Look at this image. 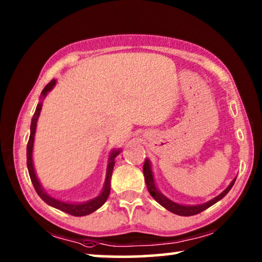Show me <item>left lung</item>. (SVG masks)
I'll list each match as a JSON object with an SVG mask.
<instances>
[{
    "label": "left lung",
    "mask_w": 262,
    "mask_h": 262,
    "mask_svg": "<svg viewBox=\"0 0 262 262\" xmlns=\"http://www.w3.org/2000/svg\"><path fill=\"white\" fill-rule=\"evenodd\" d=\"M143 175H144V180H146V184H147V189L149 191V193L151 194L152 198L155 199L157 203H160L162 206H164L165 209L169 210L170 212L178 214V215H193V214H198L203 212V211L206 210L207 207H210L211 205H213L214 203H217L218 201H221L223 197H225L228 191L231 190L232 186H233L235 178L231 182V184L227 186V188L223 191V192L219 194L213 199H211L210 202L205 203V204H201V205H193V206H185V205H180L177 203H173L168 199L167 197H164L159 190L156 189L155 183H154V177H152V172H151V168H150V163L149 161L146 160L143 164Z\"/></svg>",
    "instance_id": "8db88e82"
}]
</instances>
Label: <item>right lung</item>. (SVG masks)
<instances>
[{
    "label": "right lung",
    "mask_w": 262,
    "mask_h": 262,
    "mask_svg": "<svg viewBox=\"0 0 262 262\" xmlns=\"http://www.w3.org/2000/svg\"><path fill=\"white\" fill-rule=\"evenodd\" d=\"M55 84H56V80H51L47 86L44 87L43 92H41V98H44L49 91H51L53 89ZM40 111H41V102H39L38 105H37L35 114H34V116H32L31 126H30V138H29L28 146H27V165H28V170H29V175H30L31 182H32V184H34V188L36 190L37 194H38V196L41 199H43V201L47 203V204L56 207V209L63 211V212H66V213H69L71 215H76V217H81V215H87V214L94 212L95 210H98L99 207L103 205V203L107 201V198H108V196H110L111 177H112V172H113L114 159L116 156H118V154L120 151L115 150L111 155L108 165H107L105 186H103L102 192L99 194L97 198H94V199H92V201L86 202V203H80V204H70V203L60 202V201H58V199L50 197L49 194L43 190V188H41V185L39 184L38 180H37V176H36L35 169H34V163H32V148H34V140H35L37 120H38Z\"/></svg>",
    "instance_id": "obj_1"
}]
</instances>
